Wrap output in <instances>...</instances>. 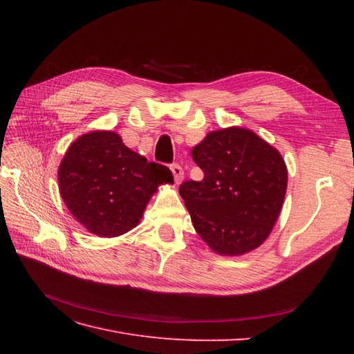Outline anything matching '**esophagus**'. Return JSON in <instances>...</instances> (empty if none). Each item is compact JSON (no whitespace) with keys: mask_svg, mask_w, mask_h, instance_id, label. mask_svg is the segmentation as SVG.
I'll use <instances>...</instances> for the list:
<instances>
[{"mask_svg":"<svg viewBox=\"0 0 354 354\" xmlns=\"http://www.w3.org/2000/svg\"><path fill=\"white\" fill-rule=\"evenodd\" d=\"M171 171H173V176H174L176 183L180 185L181 181H183V178H185V171H183V168H181V167L177 165V164H174V165H171Z\"/></svg>","mask_w":354,"mask_h":354,"instance_id":"34e87169","label":"esophagus"}]
</instances>
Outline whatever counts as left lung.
<instances>
[{
    "instance_id": "1",
    "label": "left lung",
    "mask_w": 354,
    "mask_h": 354,
    "mask_svg": "<svg viewBox=\"0 0 354 354\" xmlns=\"http://www.w3.org/2000/svg\"><path fill=\"white\" fill-rule=\"evenodd\" d=\"M203 180L178 192L201 239L220 255L254 251L269 238L282 211L286 164L276 147L248 128L208 133L192 149Z\"/></svg>"
}]
</instances>
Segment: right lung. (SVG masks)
Returning <instances> with one entry per match:
<instances>
[{
  "label": "right lung",
  "instance_id": "obj_1",
  "mask_svg": "<svg viewBox=\"0 0 354 354\" xmlns=\"http://www.w3.org/2000/svg\"><path fill=\"white\" fill-rule=\"evenodd\" d=\"M59 192L73 218L100 238H116L140 223L149 201L171 171L122 143L109 130L82 134L63 156Z\"/></svg>",
  "mask_w": 354,
  "mask_h": 354
}]
</instances>
